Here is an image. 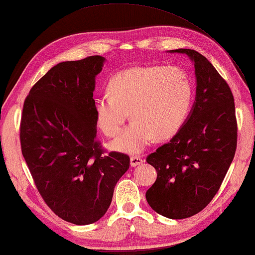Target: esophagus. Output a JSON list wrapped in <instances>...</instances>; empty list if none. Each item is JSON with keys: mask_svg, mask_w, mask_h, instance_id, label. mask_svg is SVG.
Returning <instances> with one entry per match:
<instances>
[{"mask_svg": "<svg viewBox=\"0 0 255 255\" xmlns=\"http://www.w3.org/2000/svg\"><path fill=\"white\" fill-rule=\"evenodd\" d=\"M143 163V159H142L141 156H138V155H132L131 157H130V165L131 166H137V165H140Z\"/></svg>", "mask_w": 255, "mask_h": 255, "instance_id": "esophagus-1", "label": "esophagus"}]
</instances>
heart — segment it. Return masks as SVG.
Segmentation results:
<instances>
[{
  "label": "heart",
  "instance_id": "b5f03b06",
  "mask_svg": "<svg viewBox=\"0 0 255 255\" xmlns=\"http://www.w3.org/2000/svg\"><path fill=\"white\" fill-rule=\"evenodd\" d=\"M192 100L191 79L177 66H144L115 74L106 97L94 105L96 123L104 135L121 132L128 112L132 122L111 143L116 151L139 153L156 137L169 139L185 123Z\"/></svg>",
  "mask_w": 255,
  "mask_h": 255
}]
</instances>
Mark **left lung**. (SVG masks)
Returning a JSON list of instances; mask_svg holds the SVG:
<instances>
[{
    "label": "left lung",
    "instance_id": "obj_1",
    "mask_svg": "<svg viewBox=\"0 0 255 255\" xmlns=\"http://www.w3.org/2000/svg\"><path fill=\"white\" fill-rule=\"evenodd\" d=\"M170 52L191 58L197 94L185 125L146 156L157 177L145 198L158 214L182 220L202 211L220 190L235 156L238 127L233 92L208 58L190 49Z\"/></svg>",
    "mask_w": 255,
    "mask_h": 255
}]
</instances>
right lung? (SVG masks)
Returning <instances> with one entry per match:
<instances>
[{
    "mask_svg": "<svg viewBox=\"0 0 255 255\" xmlns=\"http://www.w3.org/2000/svg\"><path fill=\"white\" fill-rule=\"evenodd\" d=\"M104 57L55 65L25 99L19 138L22 156L45 204L75 225L98 222L129 168L130 158L97 140L93 91Z\"/></svg>",
    "mask_w": 255,
    "mask_h": 255,
    "instance_id": "1",
    "label": "right lung"
}]
</instances>
